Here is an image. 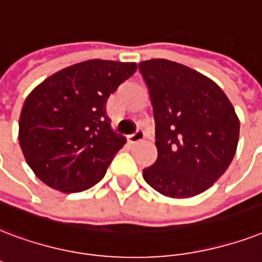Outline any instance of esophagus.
I'll list each match as a JSON object with an SVG mask.
<instances>
[{"label": "esophagus", "instance_id": "1", "mask_svg": "<svg viewBox=\"0 0 262 262\" xmlns=\"http://www.w3.org/2000/svg\"><path fill=\"white\" fill-rule=\"evenodd\" d=\"M143 139H144V132L141 130V129H137L133 135L127 136V141H129L130 144H136V143H139V141H141Z\"/></svg>", "mask_w": 262, "mask_h": 262}]
</instances>
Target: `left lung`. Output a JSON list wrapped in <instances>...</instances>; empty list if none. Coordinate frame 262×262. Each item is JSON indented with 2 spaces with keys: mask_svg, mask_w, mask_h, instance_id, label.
Returning a JSON list of instances; mask_svg holds the SVG:
<instances>
[{
  "mask_svg": "<svg viewBox=\"0 0 262 262\" xmlns=\"http://www.w3.org/2000/svg\"><path fill=\"white\" fill-rule=\"evenodd\" d=\"M155 119L158 158L143 177L170 198L206 191L232 162L239 119L221 88L203 74L165 59L139 64Z\"/></svg>",
  "mask_w": 262,
  "mask_h": 262,
  "instance_id": "8db88e82",
  "label": "left lung"
}]
</instances>
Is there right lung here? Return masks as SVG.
I'll use <instances>...</instances> for the list:
<instances>
[{
    "label": "right lung",
    "mask_w": 262,
    "mask_h": 262,
    "mask_svg": "<svg viewBox=\"0 0 262 262\" xmlns=\"http://www.w3.org/2000/svg\"><path fill=\"white\" fill-rule=\"evenodd\" d=\"M136 63L88 60L61 70L26 99L19 143L38 179L61 192H81L103 179L125 137L111 130L105 104Z\"/></svg>",
    "instance_id": "1"
}]
</instances>
